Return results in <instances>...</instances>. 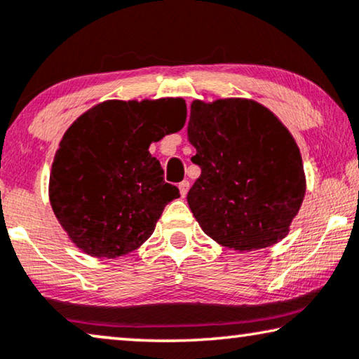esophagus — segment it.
I'll use <instances>...</instances> for the list:
<instances>
[{
  "mask_svg": "<svg viewBox=\"0 0 359 359\" xmlns=\"http://www.w3.org/2000/svg\"><path fill=\"white\" fill-rule=\"evenodd\" d=\"M178 188L181 192V197H186V194H188V191H189V181H181V183L178 184Z\"/></svg>",
  "mask_w": 359,
  "mask_h": 359,
  "instance_id": "34e87169",
  "label": "esophagus"
}]
</instances>
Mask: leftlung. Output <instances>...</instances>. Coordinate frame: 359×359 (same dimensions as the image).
<instances>
[{"label":"left lung","mask_w":359,"mask_h":359,"mask_svg":"<svg viewBox=\"0 0 359 359\" xmlns=\"http://www.w3.org/2000/svg\"><path fill=\"white\" fill-rule=\"evenodd\" d=\"M188 137L201 168L188 204L205 235L236 251L282 240L306 180L298 145L278 118L244 98L196 100Z\"/></svg>","instance_id":"1"}]
</instances>
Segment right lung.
I'll return each mask as SVG.
<instances>
[{"instance_id": "obj_1", "label": "right lung", "mask_w": 359, "mask_h": 359, "mask_svg": "<svg viewBox=\"0 0 359 359\" xmlns=\"http://www.w3.org/2000/svg\"><path fill=\"white\" fill-rule=\"evenodd\" d=\"M181 98L110 100L72 123L55 155L50 202L61 226L82 251L118 257L154 233L180 189L165 183L149 145L186 123Z\"/></svg>"}]
</instances>
